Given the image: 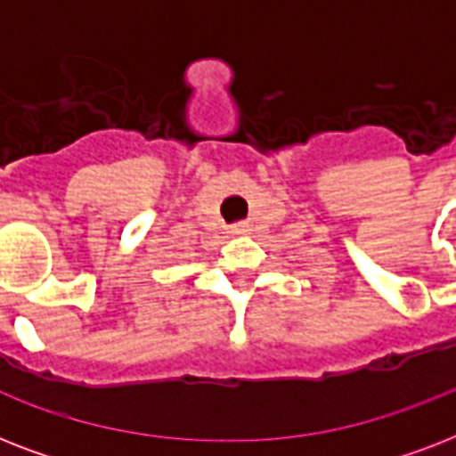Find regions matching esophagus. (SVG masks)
<instances>
[{
	"label": "esophagus",
	"instance_id": "34e87169",
	"mask_svg": "<svg viewBox=\"0 0 456 456\" xmlns=\"http://www.w3.org/2000/svg\"><path fill=\"white\" fill-rule=\"evenodd\" d=\"M248 232H250V224H246V222H239V224L232 227V234H248Z\"/></svg>",
	"mask_w": 456,
	"mask_h": 456
}]
</instances>
